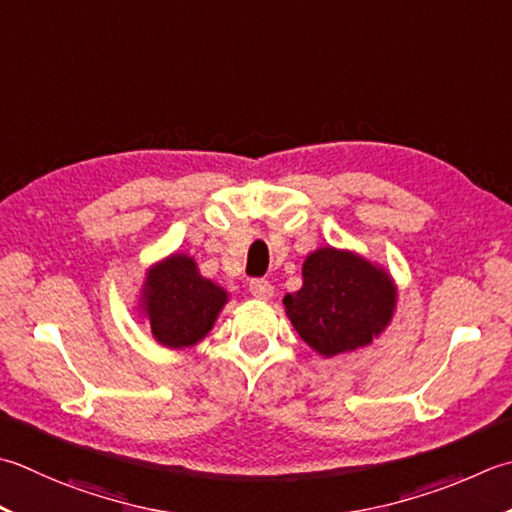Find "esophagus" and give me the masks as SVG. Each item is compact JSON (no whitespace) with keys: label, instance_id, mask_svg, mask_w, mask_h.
Returning <instances> with one entry per match:
<instances>
[{"label":"esophagus","instance_id":"1","mask_svg":"<svg viewBox=\"0 0 512 512\" xmlns=\"http://www.w3.org/2000/svg\"><path fill=\"white\" fill-rule=\"evenodd\" d=\"M248 290L255 299H270V297H273V284L266 282V279H250Z\"/></svg>","mask_w":512,"mask_h":512}]
</instances>
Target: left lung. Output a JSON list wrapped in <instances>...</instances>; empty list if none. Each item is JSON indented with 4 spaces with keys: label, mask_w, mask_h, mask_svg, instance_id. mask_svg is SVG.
Wrapping results in <instances>:
<instances>
[{
    "label": "left lung",
    "mask_w": 512,
    "mask_h": 512,
    "mask_svg": "<svg viewBox=\"0 0 512 512\" xmlns=\"http://www.w3.org/2000/svg\"><path fill=\"white\" fill-rule=\"evenodd\" d=\"M302 277L304 286L288 293L284 306L299 337L319 355L368 346L393 317V279L355 253L319 248L306 257Z\"/></svg>",
    "instance_id": "obj_1"
}]
</instances>
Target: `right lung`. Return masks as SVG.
I'll list each match as a JSON object with an SVG mask.
<instances>
[{
	"instance_id": "right-lung-1",
	"label": "right lung",
	"mask_w": 512,
	"mask_h": 512,
	"mask_svg": "<svg viewBox=\"0 0 512 512\" xmlns=\"http://www.w3.org/2000/svg\"><path fill=\"white\" fill-rule=\"evenodd\" d=\"M226 302V290L199 275L188 255H170L150 268L142 288L150 330L168 348H186L204 339Z\"/></svg>"
}]
</instances>
